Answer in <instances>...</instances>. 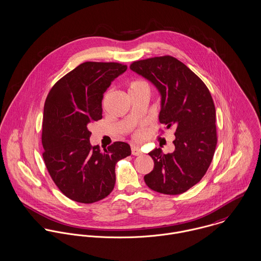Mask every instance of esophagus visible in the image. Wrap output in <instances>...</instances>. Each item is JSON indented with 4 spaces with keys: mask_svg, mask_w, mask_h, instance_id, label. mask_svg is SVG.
Returning a JSON list of instances; mask_svg holds the SVG:
<instances>
[{
    "mask_svg": "<svg viewBox=\"0 0 261 261\" xmlns=\"http://www.w3.org/2000/svg\"><path fill=\"white\" fill-rule=\"evenodd\" d=\"M132 153H133L134 155H141L142 152V150H141V148H140L139 146L134 145V146H132Z\"/></svg>",
    "mask_w": 261,
    "mask_h": 261,
    "instance_id": "1",
    "label": "esophagus"
}]
</instances>
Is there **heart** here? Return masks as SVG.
Segmentation results:
<instances>
[{
  "mask_svg": "<svg viewBox=\"0 0 261 261\" xmlns=\"http://www.w3.org/2000/svg\"><path fill=\"white\" fill-rule=\"evenodd\" d=\"M144 88H148L144 83H142V82H133V83L130 84V86H129V92L137 91V90H141V89H144ZM145 135H146L145 130L139 129V130L136 133L135 137H136L137 140H142V139L145 137Z\"/></svg>",
  "mask_w": 261,
  "mask_h": 261,
  "instance_id": "1",
  "label": "heart"
}]
</instances>
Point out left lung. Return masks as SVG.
Masks as SVG:
<instances>
[{"instance_id": "8db88e82", "label": "left lung", "mask_w": 261, "mask_h": 261, "mask_svg": "<svg viewBox=\"0 0 261 261\" xmlns=\"http://www.w3.org/2000/svg\"><path fill=\"white\" fill-rule=\"evenodd\" d=\"M130 70L158 90L159 119L175 132L173 152L154 148L148 153L154 166L144 181L154 191L180 194L202 178L214 158L217 139L212 95L193 71L170 56L135 62Z\"/></svg>"}]
</instances>
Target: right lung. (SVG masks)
Returning a JSON list of instances; mask_svg holds the SVG:
<instances>
[{
    "label": "right lung",
    "mask_w": 261,
    "mask_h": 261,
    "mask_svg": "<svg viewBox=\"0 0 261 261\" xmlns=\"http://www.w3.org/2000/svg\"><path fill=\"white\" fill-rule=\"evenodd\" d=\"M126 71L118 63L87 62L51 88L44 107L43 158L56 186L67 197L93 203L108 196L116 184V164L128 156L123 142L100 151L91 145L89 126L101 119L103 94Z\"/></svg>",
    "instance_id": "add662e5"
}]
</instances>
